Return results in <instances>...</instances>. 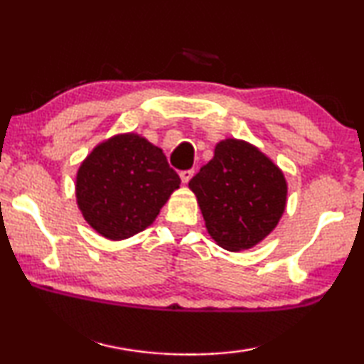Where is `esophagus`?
Instances as JSON below:
<instances>
[{"label": "esophagus", "mask_w": 364, "mask_h": 364, "mask_svg": "<svg viewBox=\"0 0 364 364\" xmlns=\"http://www.w3.org/2000/svg\"><path fill=\"white\" fill-rule=\"evenodd\" d=\"M193 175H194V170H183L180 173V178H181V181L186 184V183H189L191 178H193Z\"/></svg>", "instance_id": "34e87169"}]
</instances>
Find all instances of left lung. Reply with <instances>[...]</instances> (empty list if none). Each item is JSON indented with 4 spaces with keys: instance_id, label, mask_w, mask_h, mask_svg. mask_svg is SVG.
Instances as JSON below:
<instances>
[{
    "instance_id": "1",
    "label": "left lung",
    "mask_w": 364,
    "mask_h": 364,
    "mask_svg": "<svg viewBox=\"0 0 364 364\" xmlns=\"http://www.w3.org/2000/svg\"><path fill=\"white\" fill-rule=\"evenodd\" d=\"M220 247L241 252L260 244L278 226L287 204V181L267 154L244 139L226 138L213 159L189 181Z\"/></svg>"
}]
</instances>
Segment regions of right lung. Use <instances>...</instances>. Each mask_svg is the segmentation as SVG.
I'll list each match as a JSON object with an SVG mask.
<instances>
[{"label":"right lung","instance_id":"obj_1","mask_svg":"<svg viewBox=\"0 0 364 364\" xmlns=\"http://www.w3.org/2000/svg\"><path fill=\"white\" fill-rule=\"evenodd\" d=\"M181 180L164 151L138 133L101 141L80 164L77 205L93 230L109 241H123L156 221Z\"/></svg>","mask_w":364,"mask_h":364}]
</instances>
